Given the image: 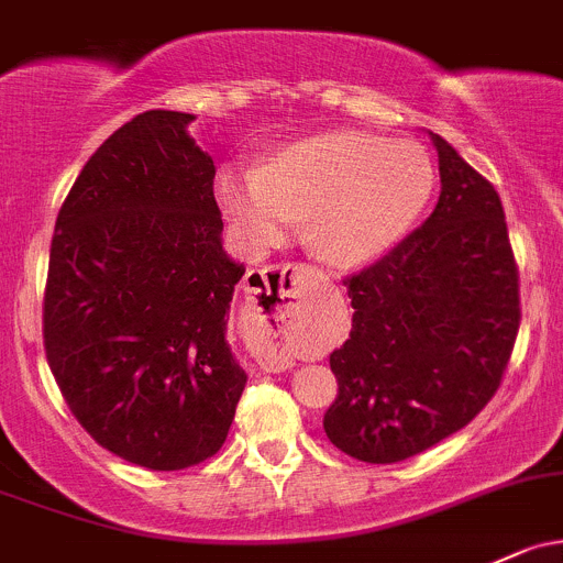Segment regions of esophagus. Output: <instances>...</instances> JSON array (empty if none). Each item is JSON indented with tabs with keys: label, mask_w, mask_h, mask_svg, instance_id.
I'll list each match as a JSON object with an SVG mask.
<instances>
[{
	"label": "esophagus",
	"mask_w": 563,
	"mask_h": 563,
	"mask_svg": "<svg viewBox=\"0 0 563 563\" xmlns=\"http://www.w3.org/2000/svg\"><path fill=\"white\" fill-rule=\"evenodd\" d=\"M306 274H308V268H303V265H298V263H282V265H271V268H263V271H250V283H257L258 287L250 288L246 284V292H260V282H263V287L268 289V295H271L268 282H274V292L279 295L282 300L284 298L295 300L303 295Z\"/></svg>",
	"instance_id": "esophagus-1"
}]
</instances>
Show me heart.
<instances>
[{
    "label": "heart",
    "mask_w": 563,
    "mask_h": 563,
    "mask_svg": "<svg viewBox=\"0 0 563 563\" xmlns=\"http://www.w3.org/2000/svg\"><path fill=\"white\" fill-rule=\"evenodd\" d=\"M434 168L416 144L332 131L287 144L263 168L225 172L222 211L250 246H274L306 217V241L332 263L384 255L421 214Z\"/></svg>",
    "instance_id": "1"
}]
</instances>
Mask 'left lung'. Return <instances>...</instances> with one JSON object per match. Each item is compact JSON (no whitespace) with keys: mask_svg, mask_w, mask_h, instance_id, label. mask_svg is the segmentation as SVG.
<instances>
[{"mask_svg":"<svg viewBox=\"0 0 563 563\" xmlns=\"http://www.w3.org/2000/svg\"><path fill=\"white\" fill-rule=\"evenodd\" d=\"M438 207L371 268L349 276L352 332L330 354V443L371 464L432 449L499 389L521 300L501 201L443 136Z\"/></svg>","mask_w":563,"mask_h":563,"instance_id":"8db88e82","label":"left lung"}]
</instances>
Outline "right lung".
Listing matches in <instances>:
<instances>
[{"instance_id": "right-lung-1", "label": "right lung", "mask_w": 563, "mask_h": 563, "mask_svg": "<svg viewBox=\"0 0 563 563\" xmlns=\"http://www.w3.org/2000/svg\"><path fill=\"white\" fill-rule=\"evenodd\" d=\"M196 114L150 110L90 155L56 220L45 352L101 449L147 470L214 456L246 386L228 343L244 265L222 250Z\"/></svg>"}]
</instances>
